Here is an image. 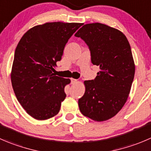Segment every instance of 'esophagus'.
Here are the masks:
<instances>
[{
    "instance_id": "1",
    "label": "esophagus",
    "mask_w": 151,
    "mask_h": 151,
    "mask_svg": "<svg viewBox=\"0 0 151 151\" xmlns=\"http://www.w3.org/2000/svg\"><path fill=\"white\" fill-rule=\"evenodd\" d=\"M71 83H72V84H74V83H77V80H76V79H71Z\"/></svg>"
}]
</instances>
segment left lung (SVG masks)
I'll return each mask as SVG.
<instances>
[{
    "mask_svg": "<svg viewBox=\"0 0 151 151\" xmlns=\"http://www.w3.org/2000/svg\"><path fill=\"white\" fill-rule=\"evenodd\" d=\"M74 36L86 43L93 65L100 71L86 80V91L78 100L82 114L94 121L108 120L122 109L131 91L135 65L131 46L122 32L99 23H88Z\"/></svg>",
    "mask_w": 151,
    "mask_h": 151,
    "instance_id": "1",
    "label": "left lung"
}]
</instances>
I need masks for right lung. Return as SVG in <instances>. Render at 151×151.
Listing matches in <instances>:
<instances>
[{
  "mask_svg": "<svg viewBox=\"0 0 151 151\" xmlns=\"http://www.w3.org/2000/svg\"><path fill=\"white\" fill-rule=\"evenodd\" d=\"M82 23L53 22L32 28L19 41L12 68L15 96L26 112L38 120L60 111L69 79L55 76L53 67L62 58L64 48Z\"/></svg>",
  "mask_w": 151,
  "mask_h": 151,
  "instance_id": "1",
  "label": "right lung"
}]
</instances>
